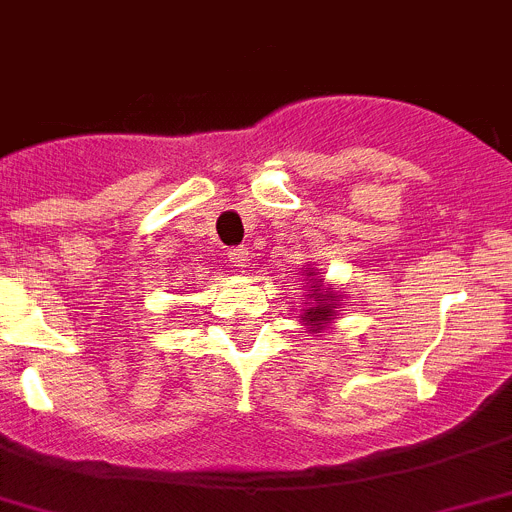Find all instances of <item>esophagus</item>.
I'll return each instance as SVG.
<instances>
[{"mask_svg": "<svg viewBox=\"0 0 512 512\" xmlns=\"http://www.w3.org/2000/svg\"><path fill=\"white\" fill-rule=\"evenodd\" d=\"M228 261H231L233 266H248V261H251V256H248V248L246 246H236L228 251Z\"/></svg>", "mask_w": 512, "mask_h": 512, "instance_id": "esophagus-1", "label": "esophagus"}]
</instances>
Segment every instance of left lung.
Segmentation results:
<instances>
[{
	"mask_svg": "<svg viewBox=\"0 0 512 512\" xmlns=\"http://www.w3.org/2000/svg\"><path fill=\"white\" fill-rule=\"evenodd\" d=\"M312 292H314V307H309L307 312H304V322H307V325H317V330H320V325H325V322L332 320V314L335 312H332L330 304L337 302V299L332 297V294H322L317 287H314Z\"/></svg>",
	"mask_w": 512,
	"mask_h": 512,
	"instance_id": "1",
	"label": "left lung"
}]
</instances>
